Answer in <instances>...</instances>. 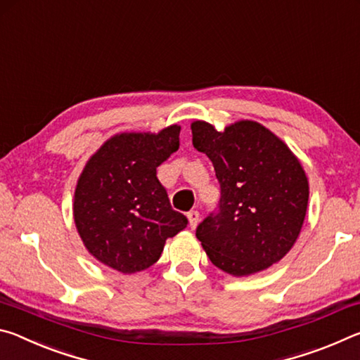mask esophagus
I'll return each instance as SVG.
<instances>
[{
    "instance_id": "obj_1",
    "label": "esophagus",
    "mask_w": 360,
    "mask_h": 360,
    "mask_svg": "<svg viewBox=\"0 0 360 360\" xmlns=\"http://www.w3.org/2000/svg\"><path fill=\"white\" fill-rule=\"evenodd\" d=\"M187 217H188V225H191V229L197 227L198 221H200V212L198 211H191V212H187Z\"/></svg>"
}]
</instances>
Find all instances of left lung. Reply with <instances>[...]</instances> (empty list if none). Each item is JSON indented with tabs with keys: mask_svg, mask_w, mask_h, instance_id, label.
<instances>
[{
	"mask_svg": "<svg viewBox=\"0 0 360 360\" xmlns=\"http://www.w3.org/2000/svg\"><path fill=\"white\" fill-rule=\"evenodd\" d=\"M193 148L208 155L221 184L219 212L197 227L206 255L231 276H249L281 260L300 235L309 186L288 144L255 120L217 131L191 125Z\"/></svg>",
	"mask_w": 360,
	"mask_h": 360,
	"instance_id": "1",
	"label": "left lung"
}]
</instances>
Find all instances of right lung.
<instances>
[{
  "instance_id": "1",
  "label": "right lung",
  "mask_w": 360,
  "mask_h": 360,
  "mask_svg": "<svg viewBox=\"0 0 360 360\" xmlns=\"http://www.w3.org/2000/svg\"><path fill=\"white\" fill-rule=\"evenodd\" d=\"M179 131L174 124L158 133H117L85 163L72 217L85 249L103 265L124 275L143 271L187 227L157 179V167L179 148Z\"/></svg>"
}]
</instances>
